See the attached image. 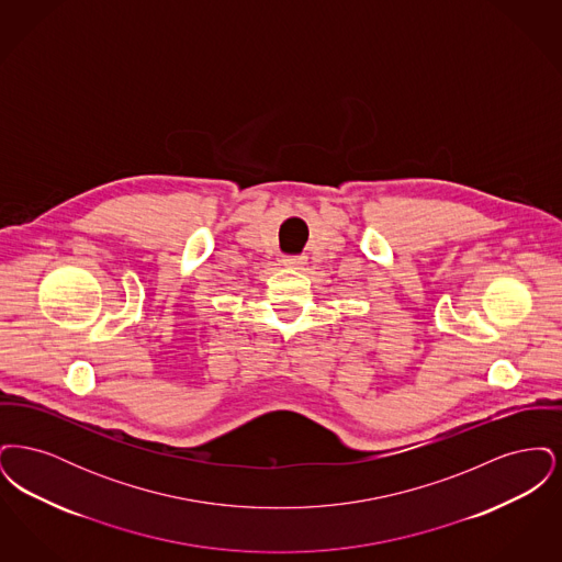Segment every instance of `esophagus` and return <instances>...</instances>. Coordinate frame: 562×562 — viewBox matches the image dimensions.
<instances>
[{
  "mask_svg": "<svg viewBox=\"0 0 562 562\" xmlns=\"http://www.w3.org/2000/svg\"><path fill=\"white\" fill-rule=\"evenodd\" d=\"M282 266L294 269L303 268L305 266V257H284Z\"/></svg>",
  "mask_w": 562,
  "mask_h": 562,
  "instance_id": "obj_1",
  "label": "esophagus"
}]
</instances>
